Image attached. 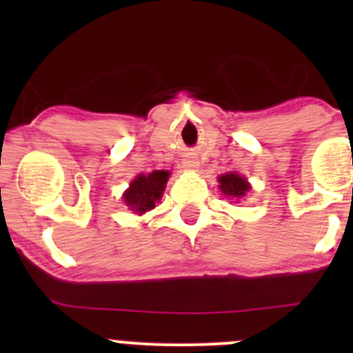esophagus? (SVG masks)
Here are the masks:
<instances>
[{"instance_id": "1", "label": "esophagus", "mask_w": 353, "mask_h": 353, "mask_svg": "<svg viewBox=\"0 0 353 353\" xmlns=\"http://www.w3.org/2000/svg\"><path fill=\"white\" fill-rule=\"evenodd\" d=\"M194 165H196L194 160H186V162H184V167H194Z\"/></svg>"}]
</instances>
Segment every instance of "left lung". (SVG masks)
I'll list each match as a JSON object with an SVG mask.
<instances>
[{
	"instance_id": "left-lung-1",
	"label": "left lung",
	"mask_w": 353,
	"mask_h": 353,
	"mask_svg": "<svg viewBox=\"0 0 353 353\" xmlns=\"http://www.w3.org/2000/svg\"><path fill=\"white\" fill-rule=\"evenodd\" d=\"M219 190L222 191L225 196L230 198H244L245 194H248V191L251 190L248 181L236 172L222 174V176L219 177Z\"/></svg>"
}]
</instances>
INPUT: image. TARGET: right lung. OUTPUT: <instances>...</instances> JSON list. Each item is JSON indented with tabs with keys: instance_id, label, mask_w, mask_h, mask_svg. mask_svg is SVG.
Listing matches in <instances>:
<instances>
[{
	"instance_id": "obj_1",
	"label": "right lung",
	"mask_w": 353,
	"mask_h": 353,
	"mask_svg": "<svg viewBox=\"0 0 353 353\" xmlns=\"http://www.w3.org/2000/svg\"><path fill=\"white\" fill-rule=\"evenodd\" d=\"M169 176L170 172L167 170H154L152 174H140L134 177L123 194L126 206H130V210L138 215L150 212L152 208H155V203L162 198Z\"/></svg>"
}]
</instances>
